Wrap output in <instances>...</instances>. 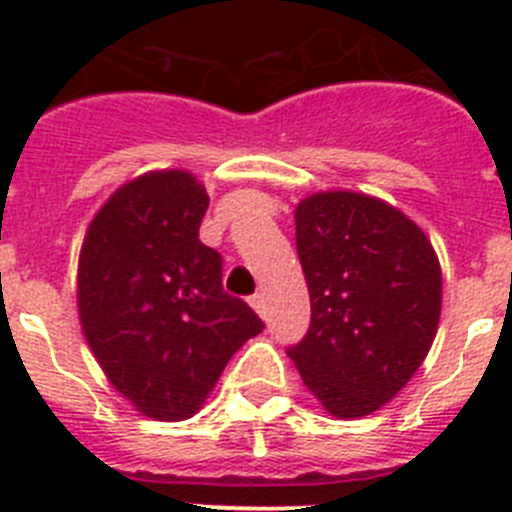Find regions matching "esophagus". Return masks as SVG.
<instances>
[{"mask_svg":"<svg viewBox=\"0 0 512 512\" xmlns=\"http://www.w3.org/2000/svg\"><path fill=\"white\" fill-rule=\"evenodd\" d=\"M248 302H251V307L256 312H259V315H266V297H264V292H256V295H253Z\"/></svg>","mask_w":512,"mask_h":512,"instance_id":"34e87169","label":"esophagus"}]
</instances>
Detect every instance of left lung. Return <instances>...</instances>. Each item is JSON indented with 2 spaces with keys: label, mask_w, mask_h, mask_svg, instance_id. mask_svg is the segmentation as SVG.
<instances>
[{
  "label": "left lung",
  "mask_w": 512,
  "mask_h": 512,
  "mask_svg": "<svg viewBox=\"0 0 512 512\" xmlns=\"http://www.w3.org/2000/svg\"><path fill=\"white\" fill-rule=\"evenodd\" d=\"M310 330L287 351L325 413L372 415L413 379L441 320L428 235L372 194L330 189L295 207Z\"/></svg>",
  "instance_id": "left-lung-1"
}]
</instances>
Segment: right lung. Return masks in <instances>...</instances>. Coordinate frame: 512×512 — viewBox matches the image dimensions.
Instances as JSON below:
<instances>
[{
	"label": "right lung",
	"mask_w": 512,
	"mask_h": 512,
	"mask_svg": "<svg viewBox=\"0 0 512 512\" xmlns=\"http://www.w3.org/2000/svg\"><path fill=\"white\" fill-rule=\"evenodd\" d=\"M210 197L184 169L122 184L89 223L76 305L104 377L153 420H187L264 323L223 292V259L200 241Z\"/></svg>",
	"instance_id": "1"
}]
</instances>
